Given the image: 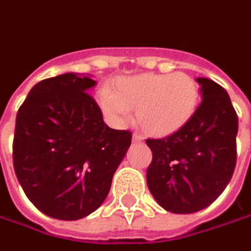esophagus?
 Listing matches in <instances>:
<instances>
[{
  "label": "esophagus",
  "mask_w": 251,
  "mask_h": 251,
  "mask_svg": "<svg viewBox=\"0 0 251 251\" xmlns=\"http://www.w3.org/2000/svg\"><path fill=\"white\" fill-rule=\"evenodd\" d=\"M132 142H134V143H142L143 138L141 135H138V134H134V135H132Z\"/></svg>",
  "instance_id": "34e87169"
}]
</instances>
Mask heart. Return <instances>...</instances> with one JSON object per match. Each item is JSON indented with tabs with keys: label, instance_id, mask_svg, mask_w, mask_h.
Wrapping results in <instances>:
<instances>
[{
	"label": "heart",
	"instance_id": "1",
	"mask_svg": "<svg viewBox=\"0 0 251 251\" xmlns=\"http://www.w3.org/2000/svg\"><path fill=\"white\" fill-rule=\"evenodd\" d=\"M98 103L115 124L128 120L136 110V123L145 134L164 138L177 132L193 117L198 103V86L187 74H142L123 76L115 90L102 89Z\"/></svg>",
	"mask_w": 251,
	"mask_h": 251
}]
</instances>
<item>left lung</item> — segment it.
<instances>
[{"label":"left lung","mask_w":251,"mask_h":251,"mask_svg":"<svg viewBox=\"0 0 251 251\" xmlns=\"http://www.w3.org/2000/svg\"><path fill=\"white\" fill-rule=\"evenodd\" d=\"M202 102L188 123L164 139H148L153 160L146 172L157 203L177 215L195 213L217 200L236 164L238 116L226 90L197 77Z\"/></svg>","instance_id":"obj_1"}]
</instances>
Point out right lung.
I'll use <instances>...</instances> for the list:
<instances>
[{"label": "right lung", "instance_id": "1", "mask_svg": "<svg viewBox=\"0 0 251 251\" xmlns=\"http://www.w3.org/2000/svg\"><path fill=\"white\" fill-rule=\"evenodd\" d=\"M90 75L36 83L16 116L13 167L27 198L57 220H79L101 206L131 145L108 127L89 90Z\"/></svg>", "mask_w": 251, "mask_h": 251}]
</instances>
